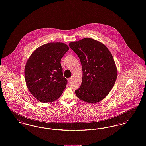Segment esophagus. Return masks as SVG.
Here are the masks:
<instances>
[{"instance_id":"esophagus-1","label":"esophagus","mask_w":146,"mask_h":146,"mask_svg":"<svg viewBox=\"0 0 146 146\" xmlns=\"http://www.w3.org/2000/svg\"><path fill=\"white\" fill-rule=\"evenodd\" d=\"M73 79V77H70V78H68V79H67V80H68V81H69V82H70V81H71V80H72Z\"/></svg>"}]
</instances>
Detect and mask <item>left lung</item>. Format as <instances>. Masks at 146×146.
<instances>
[{
    "label": "left lung",
    "mask_w": 146,
    "mask_h": 146,
    "mask_svg": "<svg viewBox=\"0 0 146 146\" xmlns=\"http://www.w3.org/2000/svg\"><path fill=\"white\" fill-rule=\"evenodd\" d=\"M69 46L82 64V79L80 88L75 90L76 96L90 103L104 99L114 86L117 76L111 52L105 45L90 38L71 42Z\"/></svg>",
    "instance_id": "8db88e82"
}]
</instances>
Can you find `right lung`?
Segmentation results:
<instances>
[{"label": "right lung", "instance_id": "obj_1", "mask_svg": "<svg viewBox=\"0 0 146 146\" xmlns=\"http://www.w3.org/2000/svg\"><path fill=\"white\" fill-rule=\"evenodd\" d=\"M68 50L63 43H49L36 49L27 61L24 70L27 86L41 102L54 101L63 93L67 80L60 62Z\"/></svg>", "mask_w": 146, "mask_h": 146}]
</instances>
